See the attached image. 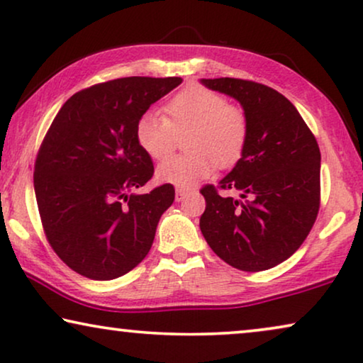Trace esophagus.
I'll use <instances>...</instances> for the list:
<instances>
[{
	"label": "esophagus",
	"instance_id": "34e87169",
	"mask_svg": "<svg viewBox=\"0 0 363 363\" xmlns=\"http://www.w3.org/2000/svg\"><path fill=\"white\" fill-rule=\"evenodd\" d=\"M186 195H188V190H185V188H177V191H175V200H177V201L185 200Z\"/></svg>",
	"mask_w": 363,
	"mask_h": 363
}]
</instances>
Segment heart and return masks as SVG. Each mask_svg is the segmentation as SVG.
Listing matches in <instances>:
<instances>
[{"label":"heart","instance_id":"obj_1","mask_svg":"<svg viewBox=\"0 0 363 363\" xmlns=\"http://www.w3.org/2000/svg\"><path fill=\"white\" fill-rule=\"evenodd\" d=\"M165 117L145 112L137 121L135 138L153 160H163L183 138L188 152L162 163L157 180L178 188H191L213 173L215 163L226 168L235 165L245 152L250 122L241 107L203 86H188L175 94L163 107Z\"/></svg>","mask_w":363,"mask_h":363}]
</instances>
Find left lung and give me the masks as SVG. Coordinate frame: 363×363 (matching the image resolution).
Segmentation results:
<instances>
[{"mask_svg": "<svg viewBox=\"0 0 363 363\" xmlns=\"http://www.w3.org/2000/svg\"><path fill=\"white\" fill-rule=\"evenodd\" d=\"M246 112L245 152L218 188L206 185L200 230L228 264L257 272L299 250L320 205V150L297 108L274 89L242 79H201ZM233 189L238 199L221 197Z\"/></svg>", "mask_w": 363, "mask_h": 363, "instance_id": "left-lung-1", "label": "left lung"}]
</instances>
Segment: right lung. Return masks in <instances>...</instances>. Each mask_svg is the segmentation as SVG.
<instances>
[{"instance_id": "obj_1", "label": "right lung", "mask_w": 363, "mask_h": 363, "mask_svg": "<svg viewBox=\"0 0 363 363\" xmlns=\"http://www.w3.org/2000/svg\"><path fill=\"white\" fill-rule=\"evenodd\" d=\"M182 77H122L67 99L38 152L34 191L56 255L77 274L111 281L150 251L175 200L165 185L137 195L153 175L135 138L137 121Z\"/></svg>"}]
</instances>
